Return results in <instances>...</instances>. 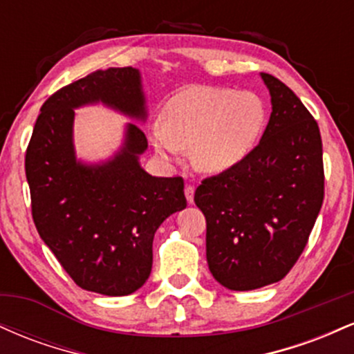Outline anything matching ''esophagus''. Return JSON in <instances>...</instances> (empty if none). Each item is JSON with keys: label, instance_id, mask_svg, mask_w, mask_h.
<instances>
[{"label": "esophagus", "instance_id": "obj_1", "mask_svg": "<svg viewBox=\"0 0 354 354\" xmlns=\"http://www.w3.org/2000/svg\"><path fill=\"white\" fill-rule=\"evenodd\" d=\"M185 194H186V201H188L189 205H193L194 203V186H191V185L186 186Z\"/></svg>", "mask_w": 354, "mask_h": 354}]
</instances>
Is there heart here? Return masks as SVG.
Here are the masks:
<instances>
[{"label": "heart", "instance_id": "1", "mask_svg": "<svg viewBox=\"0 0 354 354\" xmlns=\"http://www.w3.org/2000/svg\"><path fill=\"white\" fill-rule=\"evenodd\" d=\"M265 101L251 91L193 86L171 96L151 143L168 160L189 151L198 171L219 174L236 168L253 153L266 128Z\"/></svg>", "mask_w": 354, "mask_h": 354}]
</instances>
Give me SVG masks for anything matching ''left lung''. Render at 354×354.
Masks as SVG:
<instances>
[{
  "label": "left lung",
  "mask_w": 354,
  "mask_h": 354,
  "mask_svg": "<svg viewBox=\"0 0 354 354\" xmlns=\"http://www.w3.org/2000/svg\"><path fill=\"white\" fill-rule=\"evenodd\" d=\"M270 121L253 153L206 178L194 203L206 218V259L228 290L276 283L301 256L324 198L323 143L301 100L274 76Z\"/></svg>",
  "instance_id": "obj_1"
}]
</instances>
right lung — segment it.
Returning a JSON list of instances; mask_svg holds the SVG:
<instances>
[{"label":"right lung","instance_id":"add662e5","mask_svg":"<svg viewBox=\"0 0 354 354\" xmlns=\"http://www.w3.org/2000/svg\"><path fill=\"white\" fill-rule=\"evenodd\" d=\"M103 103L145 121L136 68H108L58 89L44 101L26 149L31 213L39 236L80 288L126 296L153 266V238L169 214L186 208L183 178H156L140 166L148 140L126 126L111 160L83 165L73 146L75 108Z\"/></svg>","mask_w":354,"mask_h":354}]
</instances>
